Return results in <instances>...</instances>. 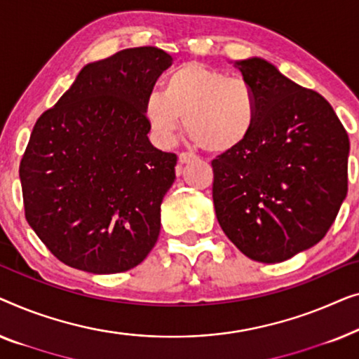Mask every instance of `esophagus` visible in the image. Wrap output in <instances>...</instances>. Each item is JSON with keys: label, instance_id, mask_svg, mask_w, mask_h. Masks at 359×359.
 Masks as SVG:
<instances>
[{"label": "esophagus", "instance_id": "obj_1", "mask_svg": "<svg viewBox=\"0 0 359 359\" xmlns=\"http://www.w3.org/2000/svg\"><path fill=\"white\" fill-rule=\"evenodd\" d=\"M195 158H196V156L194 153H189V151H185V153L179 154V163L187 164V163H190V161H194Z\"/></svg>", "mask_w": 359, "mask_h": 359}]
</instances>
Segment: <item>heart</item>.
Returning a JSON list of instances; mask_svg holds the SVG:
<instances>
[{
    "label": "heart",
    "instance_id": "b5f03b06",
    "mask_svg": "<svg viewBox=\"0 0 359 359\" xmlns=\"http://www.w3.org/2000/svg\"><path fill=\"white\" fill-rule=\"evenodd\" d=\"M143 115L153 138L168 146L184 118L189 138L208 153H229L244 144L257 122L252 86L200 63H187L163 81V93H149Z\"/></svg>",
    "mask_w": 359,
    "mask_h": 359
}]
</instances>
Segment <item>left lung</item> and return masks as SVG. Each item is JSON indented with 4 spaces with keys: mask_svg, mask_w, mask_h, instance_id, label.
<instances>
[{
    "mask_svg": "<svg viewBox=\"0 0 359 359\" xmlns=\"http://www.w3.org/2000/svg\"><path fill=\"white\" fill-rule=\"evenodd\" d=\"M234 67L252 86L257 122L213 165L221 229L242 254L278 264L324 239L348 191L350 140L332 105L262 58Z\"/></svg>",
    "mask_w": 359,
    "mask_h": 359,
    "instance_id": "obj_1",
    "label": "left lung"
}]
</instances>
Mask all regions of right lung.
Instances as JSON below:
<instances>
[{
    "label": "right lung",
    "instance_id": "1",
    "mask_svg": "<svg viewBox=\"0 0 359 359\" xmlns=\"http://www.w3.org/2000/svg\"><path fill=\"white\" fill-rule=\"evenodd\" d=\"M170 65L156 47L86 65L35 122L19 165L24 210L65 265L120 273L158 241L177 156L151 144L143 100Z\"/></svg>",
    "mask_w": 359,
    "mask_h": 359
}]
</instances>
